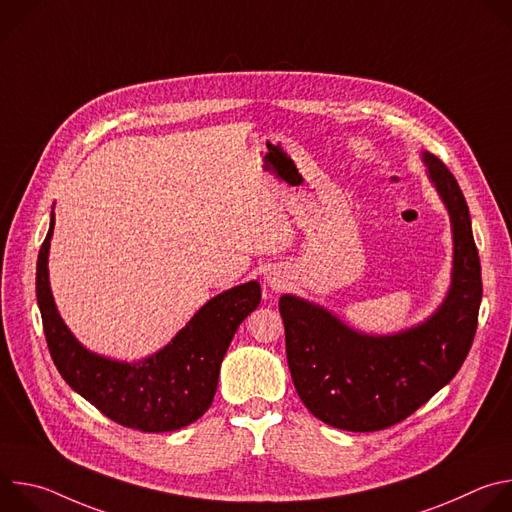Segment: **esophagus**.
Wrapping results in <instances>:
<instances>
[{
    "label": "esophagus",
    "mask_w": 512,
    "mask_h": 512,
    "mask_svg": "<svg viewBox=\"0 0 512 512\" xmlns=\"http://www.w3.org/2000/svg\"><path fill=\"white\" fill-rule=\"evenodd\" d=\"M265 281H267V287H271L273 291H279L287 285V279H285V275H281V271H269L265 275Z\"/></svg>",
    "instance_id": "obj_1"
}]
</instances>
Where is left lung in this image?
Returning a JSON list of instances; mask_svg holds the SVG:
<instances>
[{"label": "left lung", "mask_w": 512, "mask_h": 512, "mask_svg": "<svg viewBox=\"0 0 512 512\" xmlns=\"http://www.w3.org/2000/svg\"><path fill=\"white\" fill-rule=\"evenodd\" d=\"M425 174L452 225L448 294L423 322L393 332H360L320 304L279 298L291 381L320 421L346 431L391 427L446 387L466 360L478 324L482 277L466 198L452 172L421 152Z\"/></svg>", "instance_id": "8db88e82"}]
</instances>
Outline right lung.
<instances>
[{
	"label": "right lung",
	"mask_w": 512,
	"mask_h": 512,
	"mask_svg": "<svg viewBox=\"0 0 512 512\" xmlns=\"http://www.w3.org/2000/svg\"><path fill=\"white\" fill-rule=\"evenodd\" d=\"M52 233L54 206L38 253L36 298L50 356L68 387L109 419L139 431H176L202 417L237 328L261 302L259 281L210 298L158 352L133 362L115 360L83 346L60 318L48 275Z\"/></svg>",
	"instance_id": "add662e5"
}]
</instances>
